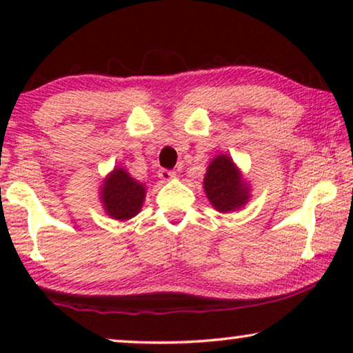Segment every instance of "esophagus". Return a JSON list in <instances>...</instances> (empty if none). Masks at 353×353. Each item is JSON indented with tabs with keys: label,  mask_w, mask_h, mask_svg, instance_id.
<instances>
[{
	"label": "esophagus",
	"mask_w": 353,
	"mask_h": 353,
	"mask_svg": "<svg viewBox=\"0 0 353 353\" xmlns=\"http://www.w3.org/2000/svg\"><path fill=\"white\" fill-rule=\"evenodd\" d=\"M159 178H161L162 181H168V180H172V178H175V172L167 170V168H162V170H159Z\"/></svg>",
	"instance_id": "1"
}]
</instances>
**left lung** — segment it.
Masks as SVG:
<instances>
[{"mask_svg":"<svg viewBox=\"0 0 353 353\" xmlns=\"http://www.w3.org/2000/svg\"><path fill=\"white\" fill-rule=\"evenodd\" d=\"M204 191L219 212L238 210L250 197L249 185L226 154H220L210 162L204 176Z\"/></svg>","mask_w":353,"mask_h":353,"instance_id":"8db88e82","label":"left lung"}]
</instances>
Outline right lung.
Masks as SVG:
<instances>
[{
    "label": "right lung",
    "mask_w": 353,
    "mask_h": 353,
    "mask_svg": "<svg viewBox=\"0 0 353 353\" xmlns=\"http://www.w3.org/2000/svg\"><path fill=\"white\" fill-rule=\"evenodd\" d=\"M99 192L105 214L114 220L123 221L139 214L146 196V188L133 180L127 170L115 167L114 172L104 178Z\"/></svg>",
    "instance_id": "1"
}]
</instances>
